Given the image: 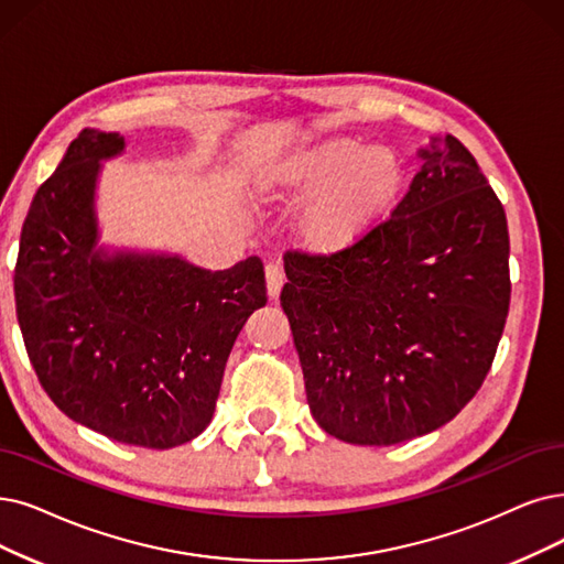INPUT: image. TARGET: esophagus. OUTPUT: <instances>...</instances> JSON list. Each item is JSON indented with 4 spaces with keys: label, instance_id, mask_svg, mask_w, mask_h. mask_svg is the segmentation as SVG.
Returning a JSON list of instances; mask_svg holds the SVG:
<instances>
[{
    "label": "esophagus",
    "instance_id": "1",
    "mask_svg": "<svg viewBox=\"0 0 564 564\" xmlns=\"http://www.w3.org/2000/svg\"><path fill=\"white\" fill-rule=\"evenodd\" d=\"M265 284H268L270 299H278L282 291V284H284V270L280 263H275V261L265 263Z\"/></svg>",
    "mask_w": 564,
    "mask_h": 564
}]
</instances>
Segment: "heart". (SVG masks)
Returning a JSON list of instances; mask_svg holds the SVG:
<instances>
[{
    "label": "heart",
    "mask_w": 564,
    "mask_h": 564,
    "mask_svg": "<svg viewBox=\"0 0 564 564\" xmlns=\"http://www.w3.org/2000/svg\"><path fill=\"white\" fill-rule=\"evenodd\" d=\"M270 183L278 198L301 204L299 236L312 252L337 254L364 240L402 196L408 171L389 148L328 137L280 162Z\"/></svg>",
    "instance_id": "1"
}]
</instances>
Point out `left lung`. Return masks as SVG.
I'll return each mask as SVG.
<instances>
[{
	"mask_svg": "<svg viewBox=\"0 0 564 564\" xmlns=\"http://www.w3.org/2000/svg\"><path fill=\"white\" fill-rule=\"evenodd\" d=\"M391 217L337 254H284L280 294L324 431L360 446L433 433L477 395L505 330L507 215L452 133Z\"/></svg>",
	"mask_w": 564,
	"mask_h": 564,
	"instance_id": "obj_1",
	"label": "left lung"
}]
</instances>
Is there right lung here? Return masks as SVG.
I'll use <instances>...</instances> for the list:
<instances>
[{"label": "right lung", "instance_id": "add662e5", "mask_svg": "<svg viewBox=\"0 0 564 564\" xmlns=\"http://www.w3.org/2000/svg\"><path fill=\"white\" fill-rule=\"evenodd\" d=\"M120 133L83 129L22 224L15 314L43 391L80 425L133 446L171 448L206 431L224 366L265 305L259 257L229 270L97 245L99 162Z\"/></svg>", "mask_w": 564, "mask_h": 564}]
</instances>
